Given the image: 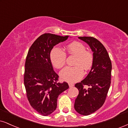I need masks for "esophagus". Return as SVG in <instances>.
Wrapping results in <instances>:
<instances>
[{"instance_id": "1", "label": "esophagus", "mask_w": 128, "mask_h": 128, "mask_svg": "<svg viewBox=\"0 0 128 128\" xmlns=\"http://www.w3.org/2000/svg\"><path fill=\"white\" fill-rule=\"evenodd\" d=\"M68 84H69V86L70 88L73 87V86H74V84H72V83H69Z\"/></svg>"}]
</instances>
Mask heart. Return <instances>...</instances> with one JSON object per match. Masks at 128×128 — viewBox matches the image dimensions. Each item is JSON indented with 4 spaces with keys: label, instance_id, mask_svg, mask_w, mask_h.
Wrapping results in <instances>:
<instances>
[{
    "label": "heart",
    "instance_id": "heart-1",
    "mask_svg": "<svg viewBox=\"0 0 128 128\" xmlns=\"http://www.w3.org/2000/svg\"><path fill=\"white\" fill-rule=\"evenodd\" d=\"M67 51L70 55L76 57L74 64L75 66H66L60 72V76L64 81L75 82L84 76L85 70H88L92 67L94 56L91 52L86 50V47L81 42H75L67 46ZM52 64L56 68H61L64 65L66 54L61 48L55 47L50 54Z\"/></svg>",
    "mask_w": 128,
    "mask_h": 128
}]
</instances>
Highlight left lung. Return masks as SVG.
Here are the masks:
<instances>
[{
    "instance_id": "8db88e82",
    "label": "left lung",
    "mask_w": 128,
    "mask_h": 128,
    "mask_svg": "<svg viewBox=\"0 0 128 128\" xmlns=\"http://www.w3.org/2000/svg\"><path fill=\"white\" fill-rule=\"evenodd\" d=\"M87 43L93 52L94 62L89 74L75 86L79 90L74 108L80 114L87 116L103 105L111 84L112 62L106 49L97 39L92 37H80ZM85 84L90 86L88 89Z\"/></svg>"
}]
</instances>
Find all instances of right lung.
Here are the masks:
<instances>
[{"instance_id":"right-lung-1","label":"right lung","mask_w":128,"mask_h":128,"mask_svg":"<svg viewBox=\"0 0 128 128\" xmlns=\"http://www.w3.org/2000/svg\"><path fill=\"white\" fill-rule=\"evenodd\" d=\"M68 37L45 33L28 50L24 72L26 96L32 108L42 116H48L56 110L58 96L69 88L66 82H58L59 76L53 70L50 58L53 47Z\"/></svg>"}]
</instances>
